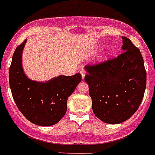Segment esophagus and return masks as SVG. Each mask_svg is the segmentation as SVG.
<instances>
[{
	"instance_id": "1",
	"label": "esophagus",
	"mask_w": 155,
	"mask_h": 155,
	"mask_svg": "<svg viewBox=\"0 0 155 155\" xmlns=\"http://www.w3.org/2000/svg\"><path fill=\"white\" fill-rule=\"evenodd\" d=\"M80 74H81L82 78H83V79H84V77H85V75H86L85 71H84V70H81V71H80Z\"/></svg>"
}]
</instances>
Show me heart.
Returning <instances> with one entry per match:
<instances>
[{"label": "heart", "mask_w": 155, "mask_h": 155, "mask_svg": "<svg viewBox=\"0 0 155 155\" xmlns=\"http://www.w3.org/2000/svg\"><path fill=\"white\" fill-rule=\"evenodd\" d=\"M102 48V47H99V48H98V49H101ZM109 57V54H106L105 55H104V58H107Z\"/></svg>", "instance_id": "obj_1"}]
</instances>
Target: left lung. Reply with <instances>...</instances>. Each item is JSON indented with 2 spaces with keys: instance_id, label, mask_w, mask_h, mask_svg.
Masks as SVG:
<instances>
[{
  "instance_id": "8db88e82",
  "label": "left lung",
  "mask_w": 155,
  "mask_h": 155,
  "mask_svg": "<svg viewBox=\"0 0 155 155\" xmlns=\"http://www.w3.org/2000/svg\"><path fill=\"white\" fill-rule=\"evenodd\" d=\"M123 53L116 58L84 67L94 115L107 124H119L138 109L143 97L147 72L140 50L122 37Z\"/></svg>"
}]
</instances>
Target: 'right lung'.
<instances>
[{
    "label": "right lung",
    "mask_w": 155,
    "mask_h": 155,
    "mask_svg": "<svg viewBox=\"0 0 155 155\" xmlns=\"http://www.w3.org/2000/svg\"><path fill=\"white\" fill-rule=\"evenodd\" d=\"M26 41L15 49L9 69L13 99L29 122L37 126H53L65 115L68 97L81 82V75H61L45 82L30 79L22 67V52Z\"/></svg>",
    "instance_id": "1"
}]
</instances>
